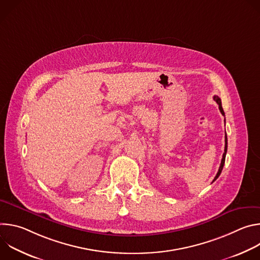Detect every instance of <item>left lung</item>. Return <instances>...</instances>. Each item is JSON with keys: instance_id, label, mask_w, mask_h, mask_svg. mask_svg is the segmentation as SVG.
I'll return each instance as SVG.
<instances>
[{"instance_id": "obj_1", "label": "left lung", "mask_w": 260, "mask_h": 260, "mask_svg": "<svg viewBox=\"0 0 260 260\" xmlns=\"http://www.w3.org/2000/svg\"><path fill=\"white\" fill-rule=\"evenodd\" d=\"M214 101L218 104V106H219V110H220V112H221V114L223 115V116H225L224 115V111H223V109H222V105H221V100H220V98L218 96V95H214ZM224 121H225V119H224ZM226 152H228V137H226V134H225V147H224V153H223V155H222V159H221V164H220V167H219V170H218V173H217V175L215 176V178H214V180H213V182L220 176V174H221V172H222V169H223V166H224V162H225V155H226Z\"/></svg>"}]
</instances>
